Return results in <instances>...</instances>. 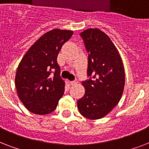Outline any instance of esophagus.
Here are the masks:
<instances>
[{
    "label": "esophagus",
    "instance_id": "obj_1",
    "mask_svg": "<svg viewBox=\"0 0 149 149\" xmlns=\"http://www.w3.org/2000/svg\"><path fill=\"white\" fill-rule=\"evenodd\" d=\"M77 83H78V80H77V79H74L73 81L70 82V84H71V85H75V84H77Z\"/></svg>",
    "mask_w": 149,
    "mask_h": 149
}]
</instances>
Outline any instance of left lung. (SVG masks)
<instances>
[{
  "instance_id": "left-lung-1",
  "label": "left lung",
  "mask_w": 149,
  "mask_h": 149,
  "mask_svg": "<svg viewBox=\"0 0 149 149\" xmlns=\"http://www.w3.org/2000/svg\"><path fill=\"white\" fill-rule=\"evenodd\" d=\"M88 52V79L82 82L84 97L77 101L85 118L96 120L107 115L120 101L125 87V70L118 49L108 36L97 29L80 33Z\"/></svg>"
}]
</instances>
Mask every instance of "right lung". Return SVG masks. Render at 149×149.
<instances>
[{
  "label": "right lung",
  "mask_w": 149,
  "mask_h": 149,
  "mask_svg": "<svg viewBox=\"0 0 149 149\" xmlns=\"http://www.w3.org/2000/svg\"><path fill=\"white\" fill-rule=\"evenodd\" d=\"M72 31L53 29L34 43L22 58L15 77L18 97L29 111L47 114L55 110L65 91L57 56Z\"/></svg>",
  "instance_id": "add662e5"
}]
</instances>
